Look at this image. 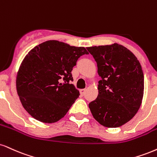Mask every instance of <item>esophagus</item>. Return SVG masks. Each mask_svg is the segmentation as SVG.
Listing matches in <instances>:
<instances>
[{"instance_id":"obj_1","label":"esophagus","mask_w":157,"mask_h":157,"mask_svg":"<svg viewBox=\"0 0 157 157\" xmlns=\"http://www.w3.org/2000/svg\"><path fill=\"white\" fill-rule=\"evenodd\" d=\"M86 89H81V90H80V94L82 96H84L85 94H86Z\"/></svg>"}]
</instances>
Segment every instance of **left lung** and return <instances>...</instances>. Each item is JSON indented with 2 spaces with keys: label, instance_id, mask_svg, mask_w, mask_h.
Instances as JSON below:
<instances>
[{
  "label": "left lung",
  "instance_id": "obj_1",
  "mask_svg": "<svg viewBox=\"0 0 157 157\" xmlns=\"http://www.w3.org/2000/svg\"><path fill=\"white\" fill-rule=\"evenodd\" d=\"M97 63L99 94L88 107L94 118L106 127L116 128L130 121L140 107L144 75L139 60L118 44L87 48Z\"/></svg>",
  "mask_w": 157,
  "mask_h": 157
}]
</instances>
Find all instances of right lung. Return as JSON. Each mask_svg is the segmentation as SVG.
Segmentation results:
<instances>
[{"mask_svg": "<svg viewBox=\"0 0 157 157\" xmlns=\"http://www.w3.org/2000/svg\"><path fill=\"white\" fill-rule=\"evenodd\" d=\"M86 48L50 40L28 52L19 69L17 90L22 106L43 123H54L67 114L80 95L72 71Z\"/></svg>", "mask_w": 157, "mask_h": 157, "instance_id": "add662e5", "label": "right lung"}]
</instances>
